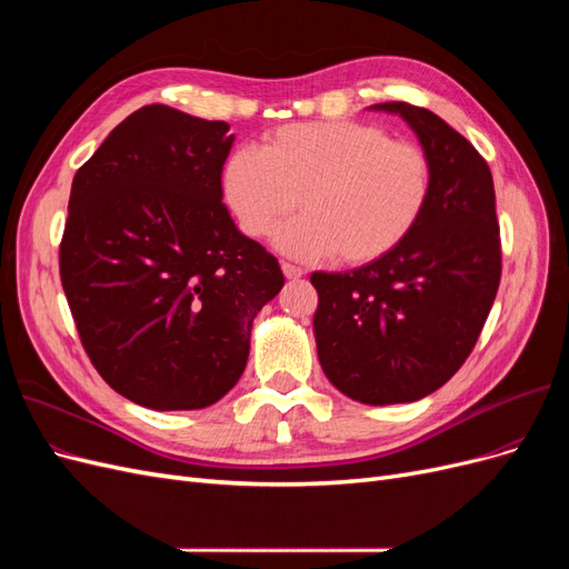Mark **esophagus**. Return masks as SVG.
I'll return each instance as SVG.
<instances>
[{"label":"esophagus","instance_id":"1","mask_svg":"<svg viewBox=\"0 0 569 569\" xmlns=\"http://www.w3.org/2000/svg\"><path fill=\"white\" fill-rule=\"evenodd\" d=\"M282 272H284L287 280H299V278H303V274H306L301 268L291 266V263H282Z\"/></svg>","mask_w":569,"mask_h":569}]
</instances>
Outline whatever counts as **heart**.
<instances>
[{
	"label": "heart",
	"mask_w": 569,
	"mask_h": 569,
	"mask_svg": "<svg viewBox=\"0 0 569 569\" xmlns=\"http://www.w3.org/2000/svg\"><path fill=\"white\" fill-rule=\"evenodd\" d=\"M429 187L420 147L356 120L278 128L263 151L237 149L222 168V194L249 237L272 234L297 201L303 206L274 234V247L299 261H377L418 226Z\"/></svg>",
	"instance_id": "obj_1"
}]
</instances>
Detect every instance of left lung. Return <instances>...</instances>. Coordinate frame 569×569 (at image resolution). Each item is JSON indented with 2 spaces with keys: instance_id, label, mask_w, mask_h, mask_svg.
<instances>
[{
  "instance_id": "left-lung-1",
  "label": "left lung",
  "mask_w": 569,
  "mask_h": 569,
  "mask_svg": "<svg viewBox=\"0 0 569 569\" xmlns=\"http://www.w3.org/2000/svg\"><path fill=\"white\" fill-rule=\"evenodd\" d=\"M401 116L432 170L425 213L403 242L351 272H313V335L322 372L368 406L412 403L458 372L501 282L496 194L487 161L437 113Z\"/></svg>"
}]
</instances>
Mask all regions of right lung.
<instances>
[{
  "label": "right lung",
  "mask_w": 569,
  "mask_h": 569,
  "mask_svg": "<svg viewBox=\"0 0 569 569\" xmlns=\"http://www.w3.org/2000/svg\"><path fill=\"white\" fill-rule=\"evenodd\" d=\"M226 120L149 104L116 126L71 187L61 284L92 366L151 410H197L242 377L278 258L222 203Z\"/></svg>",
  "instance_id": "1"
}]
</instances>
